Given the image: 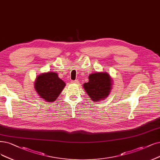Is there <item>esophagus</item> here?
<instances>
[{
	"mask_svg": "<svg viewBox=\"0 0 160 160\" xmlns=\"http://www.w3.org/2000/svg\"><path fill=\"white\" fill-rule=\"evenodd\" d=\"M71 82H72V83H73V84H78L79 81L78 80H72V81H71Z\"/></svg>",
	"mask_w": 160,
	"mask_h": 160,
	"instance_id": "obj_1",
	"label": "esophagus"
}]
</instances>
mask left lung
<instances>
[{"label": "left lung", "instance_id": "8db88e82", "mask_svg": "<svg viewBox=\"0 0 160 160\" xmlns=\"http://www.w3.org/2000/svg\"><path fill=\"white\" fill-rule=\"evenodd\" d=\"M84 88L92 101H100L107 98L111 90V80L107 72H97L89 76V81Z\"/></svg>", "mask_w": 160, "mask_h": 160}]
</instances>
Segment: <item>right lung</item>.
<instances>
[{"label": "right lung", "mask_w": 160, "mask_h": 160, "mask_svg": "<svg viewBox=\"0 0 160 160\" xmlns=\"http://www.w3.org/2000/svg\"><path fill=\"white\" fill-rule=\"evenodd\" d=\"M64 86V82L52 72L39 75L35 83L38 94L46 102H54Z\"/></svg>", "instance_id": "right-lung-1"}]
</instances>
